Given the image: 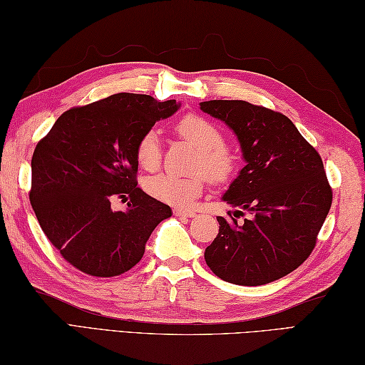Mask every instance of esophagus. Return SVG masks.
Returning <instances> with one entry per match:
<instances>
[{"mask_svg": "<svg viewBox=\"0 0 365 365\" xmlns=\"http://www.w3.org/2000/svg\"><path fill=\"white\" fill-rule=\"evenodd\" d=\"M173 212H175V216H184V217H194L195 216V211L184 210V208H175Z\"/></svg>", "mask_w": 365, "mask_h": 365, "instance_id": "34e87169", "label": "esophagus"}]
</instances>
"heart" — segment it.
Segmentation results:
<instances>
[{
  "instance_id": "b5f03b06",
  "label": "heart",
  "mask_w": 365,
  "mask_h": 365,
  "mask_svg": "<svg viewBox=\"0 0 365 365\" xmlns=\"http://www.w3.org/2000/svg\"><path fill=\"white\" fill-rule=\"evenodd\" d=\"M178 135L195 146V171H205L212 181H225L235 170V157L224 146V135L215 123L202 115H185L176 123ZM162 149L157 130L144 132L136 143V160L144 170L153 171L160 163ZM205 176L202 173L192 176H176L162 173L146 182L150 195L163 203L175 206H187L202 194Z\"/></svg>"
}]
</instances>
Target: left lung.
Listing matches in <instances>:
<instances>
[{
  "label": "left lung",
  "mask_w": 365,
  "mask_h": 365,
  "mask_svg": "<svg viewBox=\"0 0 365 365\" xmlns=\"http://www.w3.org/2000/svg\"><path fill=\"white\" fill-rule=\"evenodd\" d=\"M225 122L246 165L224 194L243 211L217 216L219 233L205 250L211 272L227 283L260 286L294 272L310 256L332 205L324 165L284 114L243 100L200 103ZM245 210L252 217L238 223Z\"/></svg>",
  "instance_id": "left-lung-1"
}]
</instances>
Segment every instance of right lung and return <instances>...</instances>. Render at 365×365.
Returning a JSON list of instances; mask_svg holds the SVG:
<instances>
[{"instance_id":"right-lung-1","label":"right lung","mask_w":365,"mask_h":365,"mask_svg":"<svg viewBox=\"0 0 365 365\" xmlns=\"http://www.w3.org/2000/svg\"><path fill=\"white\" fill-rule=\"evenodd\" d=\"M176 100L114 93L68 109L36 144L30 202L41 229L68 264L111 278L140 262L150 233L171 208L140 189L136 143ZM113 197L128 202L110 208Z\"/></svg>"}]
</instances>
